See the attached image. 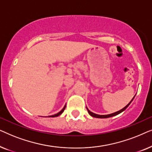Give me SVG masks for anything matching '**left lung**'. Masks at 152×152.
<instances>
[{
	"instance_id": "1",
	"label": "left lung",
	"mask_w": 152,
	"mask_h": 152,
	"mask_svg": "<svg viewBox=\"0 0 152 152\" xmlns=\"http://www.w3.org/2000/svg\"><path fill=\"white\" fill-rule=\"evenodd\" d=\"M134 98H133V99H132V101H131L128 104L126 105L125 107H124L123 109H121V110H120V111H117V112H115V113H113L109 114V115H97V114L93 113V112L90 111H89V110H88V109H87V110H88V113L90 114V115H91V116H93V117H94V118H110V117H112V116H114V115H118V114H119V113H121V112H122V111H124V110H125V109H126V108L128 107V106L130 104L131 102H132L133 99H134Z\"/></svg>"
}]
</instances>
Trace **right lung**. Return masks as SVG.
<instances>
[{"label":"right lung","mask_w":152,"mask_h":152,"mask_svg":"<svg viewBox=\"0 0 152 152\" xmlns=\"http://www.w3.org/2000/svg\"><path fill=\"white\" fill-rule=\"evenodd\" d=\"M65 109H66V106H65V107H64V109H62L61 111H60V112H59V113H57V114H55V115H50V116H49V117H52V118H54V117H57V116H59V115H61V114L62 113H63V112H64V110H65Z\"/></svg>","instance_id":"add662e5"}]
</instances>
